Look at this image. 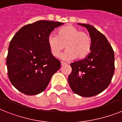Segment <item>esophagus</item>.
<instances>
[{
    "label": "esophagus",
    "instance_id": "1",
    "mask_svg": "<svg viewBox=\"0 0 122 122\" xmlns=\"http://www.w3.org/2000/svg\"><path fill=\"white\" fill-rule=\"evenodd\" d=\"M61 65L62 66H65V65H67V63H65V62H61Z\"/></svg>",
    "mask_w": 122,
    "mask_h": 122
}]
</instances>
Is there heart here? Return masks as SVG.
I'll return each mask as SVG.
<instances>
[{"label":"heart","instance_id":"1","mask_svg":"<svg viewBox=\"0 0 122 122\" xmlns=\"http://www.w3.org/2000/svg\"><path fill=\"white\" fill-rule=\"evenodd\" d=\"M47 44L53 56L59 57L61 51L67 49L61 55L65 61H70L77 57L83 59L89 55L92 47L91 36L78 28L68 25L59 30L58 34H50L47 37Z\"/></svg>","mask_w":122,"mask_h":122}]
</instances>
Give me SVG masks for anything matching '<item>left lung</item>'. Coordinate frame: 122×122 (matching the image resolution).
I'll return each mask as SVG.
<instances>
[{"label":"left lung","mask_w":122,"mask_h":122,"mask_svg":"<svg viewBox=\"0 0 122 122\" xmlns=\"http://www.w3.org/2000/svg\"><path fill=\"white\" fill-rule=\"evenodd\" d=\"M85 27L92 39L91 51L85 59L71 63L72 71L68 83L73 92L82 97H92L104 91L111 83L115 71V55L102 33L88 24Z\"/></svg>","instance_id":"1"}]
</instances>
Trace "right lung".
<instances>
[{
    "instance_id": "obj_1",
    "label": "right lung",
    "mask_w": 122,
    "mask_h": 122,
    "mask_svg": "<svg viewBox=\"0 0 122 122\" xmlns=\"http://www.w3.org/2000/svg\"><path fill=\"white\" fill-rule=\"evenodd\" d=\"M61 22L41 20L24 26L9 46L6 63L9 80L26 95H36L47 87L61 63L51 52L47 37Z\"/></svg>"
}]
</instances>
